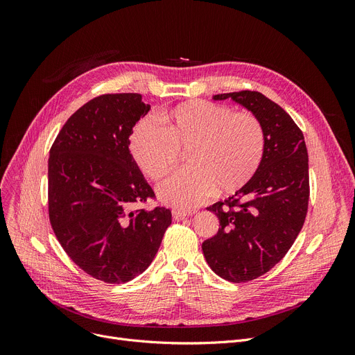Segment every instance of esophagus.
<instances>
[{"mask_svg":"<svg viewBox=\"0 0 355 355\" xmlns=\"http://www.w3.org/2000/svg\"><path fill=\"white\" fill-rule=\"evenodd\" d=\"M196 214V210H181V209H177V210H173V216L177 218V220H181V218H185L189 216H193Z\"/></svg>","mask_w":355,"mask_h":355,"instance_id":"34e87169","label":"esophagus"}]
</instances>
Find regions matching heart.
Returning a JSON list of instances; mask_svg holds the SVG:
<instances>
[{
	"mask_svg": "<svg viewBox=\"0 0 355 355\" xmlns=\"http://www.w3.org/2000/svg\"><path fill=\"white\" fill-rule=\"evenodd\" d=\"M159 122L141 119L130 130V157L149 180L159 181L189 151L191 168L164 181L158 198L175 209H194L218 190L234 194L253 180L262 165L266 137L250 112L194 99L161 112Z\"/></svg>",
	"mask_w": 355,
	"mask_h": 355,
	"instance_id": "b5f03b06",
	"label": "heart"
}]
</instances>
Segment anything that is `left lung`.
Listing matches in <instances>:
<instances>
[{"instance_id":"1","label":"left lung","mask_w":355,"mask_h":355,"mask_svg":"<svg viewBox=\"0 0 355 355\" xmlns=\"http://www.w3.org/2000/svg\"><path fill=\"white\" fill-rule=\"evenodd\" d=\"M213 99L234 101L265 129V155L257 174L234 196L207 207L220 227L201 246L214 273L229 282H249L281 262L304 226L309 201L308 151L302 130L262 93L241 90Z\"/></svg>"}]
</instances>
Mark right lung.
<instances>
[{"label": "right lung", "mask_w": 355, "mask_h": 355, "mask_svg": "<svg viewBox=\"0 0 355 355\" xmlns=\"http://www.w3.org/2000/svg\"><path fill=\"white\" fill-rule=\"evenodd\" d=\"M151 109L139 93L102 95L67 119L50 149L49 217L67 256L92 277L125 284L154 260L171 211L129 153V135Z\"/></svg>", "instance_id": "right-lung-1"}]
</instances>
